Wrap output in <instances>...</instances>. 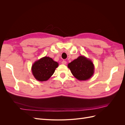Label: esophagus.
<instances>
[{
	"label": "esophagus",
	"instance_id": "34e87169",
	"mask_svg": "<svg viewBox=\"0 0 125 125\" xmlns=\"http://www.w3.org/2000/svg\"><path fill=\"white\" fill-rule=\"evenodd\" d=\"M62 64H64V65H66V64L67 63V62L65 61V60H63V61L62 62Z\"/></svg>",
	"mask_w": 125,
	"mask_h": 125
}]
</instances>
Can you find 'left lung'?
Masks as SVG:
<instances>
[{
  "label": "left lung",
  "instance_id": "obj_1",
  "mask_svg": "<svg viewBox=\"0 0 125 125\" xmlns=\"http://www.w3.org/2000/svg\"><path fill=\"white\" fill-rule=\"evenodd\" d=\"M73 76L79 80H88L94 73V65L90 60L79 56L68 65Z\"/></svg>",
  "mask_w": 125,
  "mask_h": 125
}]
</instances>
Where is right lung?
Returning <instances> with one entry per match:
<instances>
[{"label": "right lung", "mask_w": 125, "mask_h": 125, "mask_svg": "<svg viewBox=\"0 0 125 125\" xmlns=\"http://www.w3.org/2000/svg\"><path fill=\"white\" fill-rule=\"evenodd\" d=\"M58 63L49 57H44L35 62L32 67V73L40 81L47 80L54 73Z\"/></svg>", "instance_id": "add662e5"}]
</instances>
